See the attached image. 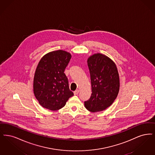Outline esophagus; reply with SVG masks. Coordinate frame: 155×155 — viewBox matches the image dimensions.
<instances>
[{"label": "esophagus", "mask_w": 155, "mask_h": 155, "mask_svg": "<svg viewBox=\"0 0 155 155\" xmlns=\"http://www.w3.org/2000/svg\"><path fill=\"white\" fill-rule=\"evenodd\" d=\"M79 90H75L74 92V95H78L79 94Z\"/></svg>", "instance_id": "1"}]
</instances>
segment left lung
Segmentation results:
<instances>
[{
  "mask_svg": "<svg viewBox=\"0 0 155 155\" xmlns=\"http://www.w3.org/2000/svg\"><path fill=\"white\" fill-rule=\"evenodd\" d=\"M92 94L84 105L89 111L105 110L114 102L119 93L120 82L114 62L103 54H94L87 60Z\"/></svg>",
  "mask_w": 155,
  "mask_h": 155,
  "instance_id": "1",
  "label": "left lung"
}]
</instances>
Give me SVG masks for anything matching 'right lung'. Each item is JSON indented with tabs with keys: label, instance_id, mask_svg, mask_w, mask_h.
I'll use <instances>...</instances> for the list:
<instances>
[{
	"label": "right lung",
	"instance_id": "add662e5",
	"mask_svg": "<svg viewBox=\"0 0 155 155\" xmlns=\"http://www.w3.org/2000/svg\"><path fill=\"white\" fill-rule=\"evenodd\" d=\"M71 58L70 53L60 50L46 54L39 61L34 76V92L43 107L58 110L74 95L64 74Z\"/></svg>",
	"mask_w": 155,
	"mask_h": 155
}]
</instances>
